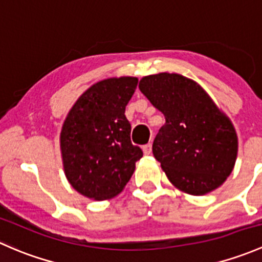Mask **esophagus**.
Segmentation results:
<instances>
[{
    "label": "esophagus",
    "instance_id": "esophagus-1",
    "mask_svg": "<svg viewBox=\"0 0 262 262\" xmlns=\"http://www.w3.org/2000/svg\"><path fill=\"white\" fill-rule=\"evenodd\" d=\"M142 151H144L145 155H150V154H151V144L144 145V146H142Z\"/></svg>",
    "mask_w": 262,
    "mask_h": 262
}]
</instances>
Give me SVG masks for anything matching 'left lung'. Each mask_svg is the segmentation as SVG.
Segmentation results:
<instances>
[{"instance_id": "obj_1", "label": "left lung", "mask_w": 262, "mask_h": 262, "mask_svg": "<svg viewBox=\"0 0 262 262\" xmlns=\"http://www.w3.org/2000/svg\"><path fill=\"white\" fill-rule=\"evenodd\" d=\"M139 88L165 116L152 154L171 184L191 195L221 187L233 170L238 150L230 118L198 83L177 73L147 75Z\"/></svg>"}]
</instances>
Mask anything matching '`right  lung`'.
I'll list each match as a JSON object with an SVG mask.
<instances>
[{
	"mask_svg": "<svg viewBox=\"0 0 262 262\" xmlns=\"http://www.w3.org/2000/svg\"><path fill=\"white\" fill-rule=\"evenodd\" d=\"M135 77L108 78L88 88L69 111L60 132L66 177L78 193L94 201L123 190L142 158L131 142L125 110L137 87Z\"/></svg>",
	"mask_w": 262,
	"mask_h": 262,
	"instance_id": "1",
	"label": "right lung"
}]
</instances>
